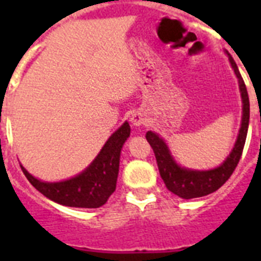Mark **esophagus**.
I'll return each mask as SVG.
<instances>
[{
  "label": "esophagus",
  "mask_w": 261,
  "mask_h": 261,
  "mask_svg": "<svg viewBox=\"0 0 261 261\" xmlns=\"http://www.w3.org/2000/svg\"><path fill=\"white\" fill-rule=\"evenodd\" d=\"M130 122L134 127L142 126V124L146 123V116H145V114H142L141 111H137V112H134V114L130 116Z\"/></svg>",
  "instance_id": "34e87169"
}]
</instances>
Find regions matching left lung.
I'll return each instance as SVG.
<instances>
[{"label":"left lung","mask_w":261,"mask_h":261,"mask_svg":"<svg viewBox=\"0 0 261 261\" xmlns=\"http://www.w3.org/2000/svg\"><path fill=\"white\" fill-rule=\"evenodd\" d=\"M227 57H229V62L234 70L236 77L239 80L240 93H241V101H243V116H241V127H240L239 137L234 143V147L219 167L208 169V171H194V169L180 167L174 161L173 155H172L165 141L153 131L146 133V139L153 147L161 178L165 182L168 190L182 199L206 196V195L213 194L218 188H221L227 181V178L230 177L231 173L234 172L236 167L241 159V154H243L248 126H249V97H248L247 87L244 84V80L240 74L234 59L231 58L230 54H227Z\"/></svg>","instance_id":"8db88e82"}]
</instances>
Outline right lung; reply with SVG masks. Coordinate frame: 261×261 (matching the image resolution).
<instances>
[{
  "label": "right lung",
  "mask_w": 261,
  "mask_h": 261,
  "mask_svg": "<svg viewBox=\"0 0 261 261\" xmlns=\"http://www.w3.org/2000/svg\"><path fill=\"white\" fill-rule=\"evenodd\" d=\"M130 124L123 123L108 138L85 171L63 181H42L34 177L22 165L21 169L28 181L53 202L69 207L97 208L108 200L116 188L120 151L130 137Z\"/></svg>",
  "instance_id": "add662e5"
}]
</instances>
